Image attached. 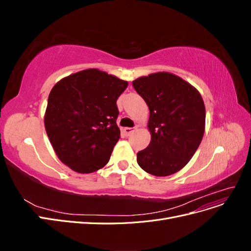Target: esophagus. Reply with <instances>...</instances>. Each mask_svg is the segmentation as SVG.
I'll list each match as a JSON object with an SVG mask.
<instances>
[{"label":"esophagus","mask_w":251,"mask_h":251,"mask_svg":"<svg viewBox=\"0 0 251 251\" xmlns=\"http://www.w3.org/2000/svg\"><path fill=\"white\" fill-rule=\"evenodd\" d=\"M136 128H137L136 126H135V127H125V128H124V133H125L126 136H130L132 133L135 132Z\"/></svg>","instance_id":"1"}]
</instances>
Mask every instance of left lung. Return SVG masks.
Wrapping results in <instances>:
<instances>
[{
	"mask_svg": "<svg viewBox=\"0 0 251 251\" xmlns=\"http://www.w3.org/2000/svg\"><path fill=\"white\" fill-rule=\"evenodd\" d=\"M150 109L151 142L137 153V162L157 177L177 173L191 160L205 130V105L199 91L169 72H158L133 81Z\"/></svg>",
	"mask_w": 251,
	"mask_h": 251,
	"instance_id": "1",
	"label": "left lung"
}]
</instances>
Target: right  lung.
I'll return each instance as SVG.
<instances>
[{"instance_id": "obj_1", "label": "right lung", "mask_w": 251, "mask_h": 251, "mask_svg": "<svg viewBox=\"0 0 251 251\" xmlns=\"http://www.w3.org/2000/svg\"><path fill=\"white\" fill-rule=\"evenodd\" d=\"M127 81L98 69H87L60 79L52 88L45 128L55 154L80 174L103 168L120 137L117 98Z\"/></svg>"}]
</instances>
